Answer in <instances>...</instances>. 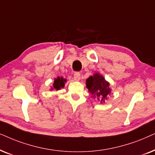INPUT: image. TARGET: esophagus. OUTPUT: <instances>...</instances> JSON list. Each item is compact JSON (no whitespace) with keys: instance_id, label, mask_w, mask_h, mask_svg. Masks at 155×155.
<instances>
[{"instance_id":"34e87169","label":"esophagus","mask_w":155,"mask_h":155,"mask_svg":"<svg viewBox=\"0 0 155 155\" xmlns=\"http://www.w3.org/2000/svg\"><path fill=\"white\" fill-rule=\"evenodd\" d=\"M74 80H75V81H79L80 79H81V77H80V74L79 73H75V74H74Z\"/></svg>"}]
</instances>
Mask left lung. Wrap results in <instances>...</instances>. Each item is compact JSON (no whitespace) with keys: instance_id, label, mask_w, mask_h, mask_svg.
Returning a JSON list of instances; mask_svg holds the SVG:
<instances>
[{"instance_id":"1","label":"left lung","mask_w":155,"mask_h":155,"mask_svg":"<svg viewBox=\"0 0 155 155\" xmlns=\"http://www.w3.org/2000/svg\"><path fill=\"white\" fill-rule=\"evenodd\" d=\"M86 86L92 98L98 100L100 104H104L111 93L109 82L99 73L89 76L86 80Z\"/></svg>"}]
</instances>
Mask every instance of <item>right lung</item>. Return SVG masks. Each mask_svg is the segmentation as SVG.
Wrapping results in <instances>:
<instances>
[{"label":"right lung","instance_id":"obj_1","mask_svg":"<svg viewBox=\"0 0 155 155\" xmlns=\"http://www.w3.org/2000/svg\"><path fill=\"white\" fill-rule=\"evenodd\" d=\"M65 83H67V79H64L63 77L57 76L56 79H54V83L52 86H51L50 89L51 91H59L64 87Z\"/></svg>","mask_w":155,"mask_h":155}]
</instances>
